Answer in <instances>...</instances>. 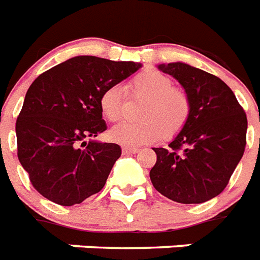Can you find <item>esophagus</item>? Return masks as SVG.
Returning <instances> with one entry per match:
<instances>
[{
	"label": "esophagus",
	"instance_id": "34e87169",
	"mask_svg": "<svg viewBox=\"0 0 260 260\" xmlns=\"http://www.w3.org/2000/svg\"><path fill=\"white\" fill-rule=\"evenodd\" d=\"M138 147H127V146H124L123 149H122V151H123V154H136V153H138Z\"/></svg>",
	"mask_w": 260,
	"mask_h": 260
}]
</instances>
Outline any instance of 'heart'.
Listing matches in <instances>:
<instances>
[{
  "mask_svg": "<svg viewBox=\"0 0 260 260\" xmlns=\"http://www.w3.org/2000/svg\"><path fill=\"white\" fill-rule=\"evenodd\" d=\"M128 88L137 96H145L140 111V122H122L110 130L111 141L127 147L154 142L162 136L172 138L186 123L190 113L188 95L174 87L170 76L164 72L146 68L132 79ZM126 90L119 84L109 86L101 96V110L111 122L120 119L123 114Z\"/></svg>",
  "mask_w": 260,
  "mask_h": 260,
  "instance_id": "1",
  "label": "heart"
}]
</instances>
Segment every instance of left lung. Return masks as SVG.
<instances>
[{
  "instance_id": "left-lung-1",
  "label": "left lung",
  "mask_w": 260,
  "mask_h": 260,
  "mask_svg": "<svg viewBox=\"0 0 260 260\" xmlns=\"http://www.w3.org/2000/svg\"><path fill=\"white\" fill-rule=\"evenodd\" d=\"M188 95L186 123L169 143L153 147L151 184L181 204H201L223 192L246 147L247 117L232 90L217 76L182 61L158 64Z\"/></svg>"
}]
</instances>
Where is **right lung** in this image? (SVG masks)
Segmentation results:
<instances>
[{
	"label": "right lung",
	"mask_w": 260,
	"mask_h": 260,
	"mask_svg": "<svg viewBox=\"0 0 260 260\" xmlns=\"http://www.w3.org/2000/svg\"><path fill=\"white\" fill-rule=\"evenodd\" d=\"M141 67L134 61L75 56L30 84L16 122L17 155L45 199L71 207L105 186L122 150L117 143L95 140L107 128L102 92Z\"/></svg>",
	"instance_id": "add662e5"
}]
</instances>
